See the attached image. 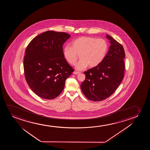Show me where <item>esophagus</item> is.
<instances>
[{
	"label": "esophagus",
	"mask_w": 150,
	"mask_h": 150,
	"mask_svg": "<svg viewBox=\"0 0 150 150\" xmlns=\"http://www.w3.org/2000/svg\"><path fill=\"white\" fill-rule=\"evenodd\" d=\"M73 74H75V75H78V74H80V73L79 72H76V71H74L73 72Z\"/></svg>",
	"instance_id": "obj_1"
}]
</instances>
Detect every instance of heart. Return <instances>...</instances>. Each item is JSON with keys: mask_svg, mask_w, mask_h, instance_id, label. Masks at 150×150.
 Returning <instances> with one entry per match:
<instances>
[{"mask_svg": "<svg viewBox=\"0 0 150 150\" xmlns=\"http://www.w3.org/2000/svg\"><path fill=\"white\" fill-rule=\"evenodd\" d=\"M72 47L66 45L62 49L64 59L71 65H75L79 55L80 60L76 65V70L95 68L103 62L107 55L108 45L103 39L81 36L72 41Z\"/></svg>", "mask_w": 150, "mask_h": 150, "instance_id": "obj_1", "label": "heart"}]
</instances>
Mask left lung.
Here are the masks:
<instances>
[{
  "label": "left lung",
  "mask_w": 150,
  "mask_h": 150,
  "mask_svg": "<svg viewBox=\"0 0 150 150\" xmlns=\"http://www.w3.org/2000/svg\"><path fill=\"white\" fill-rule=\"evenodd\" d=\"M111 45L103 62L84 72L86 79L80 86L87 98L99 101L115 92L123 79L125 53L123 47L113 37L107 35Z\"/></svg>",
  "instance_id": "8db88e82"
}]
</instances>
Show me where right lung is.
Returning <instances> with one entry per match:
<instances>
[{"label":"right lung","instance_id":"1","mask_svg":"<svg viewBox=\"0 0 150 150\" xmlns=\"http://www.w3.org/2000/svg\"><path fill=\"white\" fill-rule=\"evenodd\" d=\"M70 36L64 32L46 31L27 47L23 61L25 77L29 87L41 98L50 100L58 96L74 71L62 54V45Z\"/></svg>","mask_w":150,"mask_h":150}]
</instances>
